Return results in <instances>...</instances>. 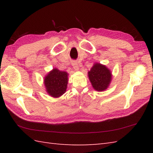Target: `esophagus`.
Wrapping results in <instances>:
<instances>
[{
	"mask_svg": "<svg viewBox=\"0 0 153 153\" xmlns=\"http://www.w3.org/2000/svg\"><path fill=\"white\" fill-rule=\"evenodd\" d=\"M71 65H72V66L74 68L75 70H79L78 64H77V61H73L72 63H71Z\"/></svg>",
	"mask_w": 153,
	"mask_h": 153,
	"instance_id": "esophagus-1",
	"label": "esophagus"
}]
</instances>
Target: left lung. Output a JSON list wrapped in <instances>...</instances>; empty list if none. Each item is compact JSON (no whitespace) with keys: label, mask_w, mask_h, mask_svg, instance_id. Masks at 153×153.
Returning <instances> with one entry per match:
<instances>
[{"label":"left lung","mask_w":153,"mask_h":153,"mask_svg":"<svg viewBox=\"0 0 153 153\" xmlns=\"http://www.w3.org/2000/svg\"><path fill=\"white\" fill-rule=\"evenodd\" d=\"M88 76L93 88L98 91L107 89L112 78L111 73L108 68L99 63L94 64L88 72Z\"/></svg>","instance_id":"left-lung-1"}]
</instances>
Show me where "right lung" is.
<instances>
[{
	"label": "right lung",
	"mask_w": 153,
	"mask_h": 153,
	"mask_svg": "<svg viewBox=\"0 0 153 153\" xmlns=\"http://www.w3.org/2000/svg\"><path fill=\"white\" fill-rule=\"evenodd\" d=\"M68 74L54 68L45 78V85L47 93L53 97H59L66 92Z\"/></svg>",
	"instance_id": "right-lung-1"
}]
</instances>
